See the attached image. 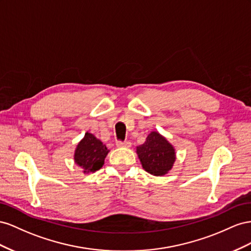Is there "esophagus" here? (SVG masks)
I'll use <instances>...</instances> for the list:
<instances>
[{"label":"esophagus","mask_w":251,"mask_h":251,"mask_svg":"<svg viewBox=\"0 0 251 251\" xmlns=\"http://www.w3.org/2000/svg\"><path fill=\"white\" fill-rule=\"evenodd\" d=\"M117 146L118 147H130L131 143L129 141H118Z\"/></svg>","instance_id":"obj_1"}]
</instances>
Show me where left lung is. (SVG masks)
<instances>
[{"label": "left lung", "instance_id": "obj_1", "mask_svg": "<svg viewBox=\"0 0 251 251\" xmlns=\"http://www.w3.org/2000/svg\"><path fill=\"white\" fill-rule=\"evenodd\" d=\"M137 153L143 168L156 176L168 174L176 161L174 146L156 131L148 134L144 144L137 147Z\"/></svg>", "mask_w": 251, "mask_h": 251}]
</instances>
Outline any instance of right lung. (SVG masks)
I'll return each instance as SVG.
<instances>
[{
    "mask_svg": "<svg viewBox=\"0 0 251 251\" xmlns=\"http://www.w3.org/2000/svg\"><path fill=\"white\" fill-rule=\"evenodd\" d=\"M109 150L98 140L94 134L85 133L83 140L78 143L75 151V162L83 168L84 174L95 173L102 168L106 155Z\"/></svg>",
    "mask_w": 251,
    "mask_h": 251,
    "instance_id": "1",
    "label": "right lung"
}]
</instances>
